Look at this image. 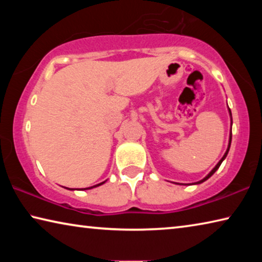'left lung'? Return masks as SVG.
Here are the masks:
<instances>
[{
    "instance_id": "8db88e82",
    "label": "left lung",
    "mask_w": 262,
    "mask_h": 262,
    "mask_svg": "<svg viewBox=\"0 0 262 262\" xmlns=\"http://www.w3.org/2000/svg\"><path fill=\"white\" fill-rule=\"evenodd\" d=\"M229 112H230V115H231V111H230L229 110ZM231 139H232V133H230V140H229V147H228V150H227V151H225V154H224V156L223 157H222V159H221V161L219 162V163H217V165L214 167V168H212V170L210 171V173L209 174H208L207 177H206V178H203L202 180H200V181H198V183L196 184H201V183H203V181H206L208 178H210V177L212 176V174H214L215 173V172L217 171V168H219L220 166H221V164H222V162H223L224 161V158L225 157H227V155H228V152H229V149H230V144H231Z\"/></svg>"
}]
</instances>
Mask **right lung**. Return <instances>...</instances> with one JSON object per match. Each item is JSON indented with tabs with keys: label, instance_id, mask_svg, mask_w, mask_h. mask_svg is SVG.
Wrapping results in <instances>:
<instances>
[{
	"label": "right lung",
	"instance_id": "add662e5",
	"mask_svg": "<svg viewBox=\"0 0 262 262\" xmlns=\"http://www.w3.org/2000/svg\"><path fill=\"white\" fill-rule=\"evenodd\" d=\"M105 183V181H104ZM104 183H100V184H98V185H95V186H92V187H89V188H84V189H91V188H94V187H97V186H100V185H103ZM69 189V188H68ZM83 189V188H82Z\"/></svg>",
	"mask_w": 262,
	"mask_h": 262
}]
</instances>
